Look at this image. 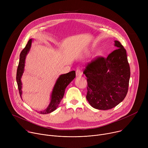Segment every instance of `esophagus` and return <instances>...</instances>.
<instances>
[{
  "label": "esophagus",
  "instance_id": "34e87169",
  "mask_svg": "<svg viewBox=\"0 0 148 148\" xmlns=\"http://www.w3.org/2000/svg\"><path fill=\"white\" fill-rule=\"evenodd\" d=\"M82 74V72H81V70L80 69H77V70H76V75L77 77H79V76H81Z\"/></svg>",
  "mask_w": 148,
  "mask_h": 148
}]
</instances>
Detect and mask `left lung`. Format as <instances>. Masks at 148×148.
<instances>
[{
	"label": "left lung",
	"mask_w": 148,
	"mask_h": 148,
	"mask_svg": "<svg viewBox=\"0 0 148 148\" xmlns=\"http://www.w3.org/2000/svg\"><path fill=\"white\" fill-rule=\"evenodd\" d=\"M116 50L107 57L99 56L86 67L87 99L98 110L112 109L121 102L128 91L130 67L126 51L119 41H115Z\"/></svg>",
	"instance_id": "obj_1"
}]
</instances>
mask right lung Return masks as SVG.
Instances as JSON below:
<instances>
[{
	"mask_svg": "<svg viewBox=\"0 0 148 148\" xmlns=\"http://www.w3.org/2000/svg\"><path fill=\"white\" fill-rule=\"evenodd\" d=\"M32 40L30 39L26 47L21 51L20 54V59L18 65L17 70L16 74V81L17 83L18 89L21 98H22V82H21V77H22L25 67V58L27 54L30 50L31 47ZM75 77V71H72L67 74L61 75L57 79L55 86L53 88V92L51 94V102L49 105V107L44 111L38 112L41 114H49L57 109L58 107L61 100L64 96L66 88L67 87L69 84L74 79Z\"/></svg>",
	"mask_w": 148,
	"mask_h": 148,
	"instance_id": "obj_1",
	"label": "right lung"
}]
</instances>
